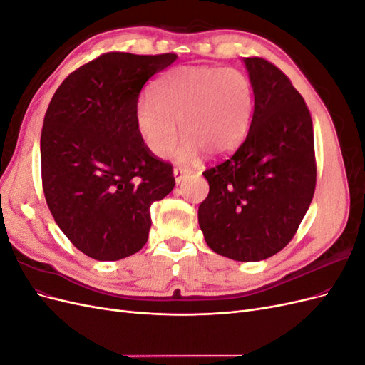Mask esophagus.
<instances>
[{
	"label": "esophagus",
	"instance_id": "1",
	"mask_svg": "<svg viewBox=\"0 0 365 365\" xmlns=\"http://www.w3.org/2000/svg\"><path fill=\"white\" fill-rule=\"evenodd\" d=\"M173 176H175V182L180 184V182H182L185 180L187 172L184 169H181V168H176V169H173Z\"/></svg>",
	"mask_w": 365,
	"mask_h": 365
}]
</instances>
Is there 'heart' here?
<instances>
[{
	"mask_svg": "<svg viewBox=\"0 0 365 365\" xmlns=\"http://www.w3.org/2000/svg\"><path fill=\"white\" fill-rule=\"evenodd\" d=\"M254 109L248 77L233 68L180 67L157 82L152 98L137 106V128L146 148L164 158L178 140L180 163H195L201 152L222 158L245 138Z\"/></svg>",
	"mask_w": 365,
	"mask_h": 365,
	"instance_id": "heart-1",
	"label": "heart"
}]
</instances>
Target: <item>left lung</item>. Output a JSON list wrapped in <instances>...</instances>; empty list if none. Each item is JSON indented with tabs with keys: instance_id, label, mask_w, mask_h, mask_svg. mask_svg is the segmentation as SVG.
<instances>
[{
	"instance_id": "left-lung-1",
	"label": "left lung",
	"mask_w": 365,
	"mask_h": 365,
	"mask_svg": "<svg viewBox=\"0 0 365 365\" xmlns=\"http://www.w3.org/2000/svg\"><path fill=\"white\" fill-rule=\"evenodd\" d=\"M254 113L245 141L202 175L210 192L197 210L207 245L237 262H259L289 244L314 197L312 118L275 65L245 58Z\"/></svg>"
}]
</instances>
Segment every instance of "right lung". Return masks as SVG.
<instances>
[{"label":"right lung","instance_id":"right-lung-1","mask_svg":"<svg viewBox=\"0 0 365 365\" xmlns=\"http://www.w3.org/2000/svg\"><path fill=\"white\" fill-rule=\"evenodd\" d=\"M176 54L106 53L73 71L54 93L41 134L42 187L56 224L88 257L109 262L140 251L152 202L175 187L172 165L137 128L143 85Z\"/></svg>","mask_w":365,"mask_h":365}]
</instances>
